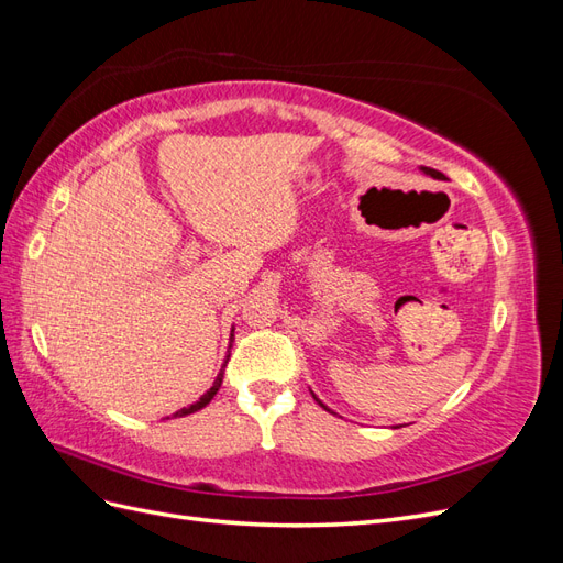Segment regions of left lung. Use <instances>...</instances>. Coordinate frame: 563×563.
<instances>
[{
  "label": "left lung",
  "mask_w": 563,
  "mask_h": 563,
  "mask_svg": "<svg viewBox=\"0 0 563 563\" xmlns=\"http://www.w3.org/2000/svg\"><path fill=\"white\" fill-rule=\"evenodd\" d=\"M422 172L428 174V176H432V178H444V174H441V172H434V168H428V166H422ZM312 397H314V395H312ZM314 401H317L321 408H327V406H323V404H321L317 397H314ZM327 411H329V408H327Z\"/></svg>",
  "instance_id": "left-lung-1"
}]
</instances>
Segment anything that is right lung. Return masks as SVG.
I'll return each mask as SVG.
<instances>
[{
    "label": "right lung",
    "instance_id": "right-lung-1",
    "mask_svg": "<svg viewBox=\"0 0 563 563\" xmlns=\"http://www.w3.org/2000/svg\"><path fill=\"white\" fill-rule=\"evenodd\" d=\"M232 333H230V347H232ZM228 360H230V354L225 356V364H223V368H220V373H218V378L213 380V385H211V389L209 391H203V395L199 397V401H195V404H190L187 408H180V411H176L174 413V418H183V416H190V413H195V411H199V408H203L207 406L213 397H216V391L220 389V385H223V371H225V366H228Z\"/></svg>",
    "mask_w": 563,
    "mask_h": 563
}]
</instances>
